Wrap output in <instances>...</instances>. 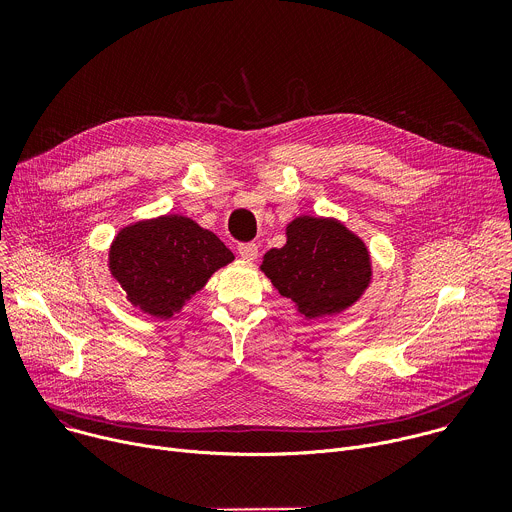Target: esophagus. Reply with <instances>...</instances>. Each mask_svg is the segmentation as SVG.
Segmentation results:
<instances>
[{"mask_svg":"<svg viewBox=\"0 0 512 512\" xmlns=\"http://www.w3.org/2000/svg\"><path fill=\"white\" fill-rule=\"evenodd\" d=\"M237 251H239V255H241L243 259H247V261H255L257 255H259V249H257L255 243H239Z\"/></svg>","mask_w":512,"mask_h":512,"instance_id":"1","label":"esophagus"}]
</instances>
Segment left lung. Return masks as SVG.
<instances>
[{
    "mask_svg": "<svg viewBox=\"0 0 512 512\" xmlns=\"http://www.w3.org/2000/svg\"><path fill=\"white\" fill-rule=\"evenodd\" d=\"M261 269L306 318L340 314L371 281L364 243L344 225L314 216L289 223L287 243L267 251Z\"/></svg>",
    "mask_w": 512,
    "mask_h": 512,
    "instance_id": "left-lung-1",
    "label": "left lung"
}]
</instances>
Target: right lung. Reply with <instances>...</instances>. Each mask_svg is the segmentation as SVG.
<instances>
[{
  "label": "right lung",
  "instance_id": "add662e5",
  "mask_svg": "<svg viewBox=\"0 0 512 512\" xmlns=\"http://www.w3.org/2000/svg\"><path fill=\"white\" fill-rule=\"evenodd\" d=\"M233 259L216 235L186 216L168 214L125 227L113 241L109 267L133 306L170 318Z\"/></svg>",
  "mask_w": 512,
  "mask_h": 512
}]
</instances>
